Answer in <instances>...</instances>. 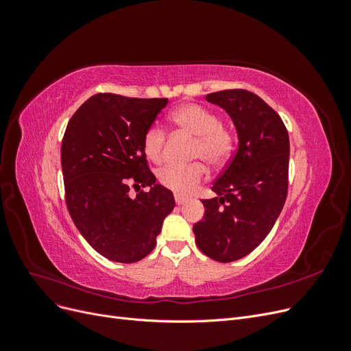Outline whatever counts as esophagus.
I'll list each match as a JSON object with an SVG mask.
<instances>
[{
	"mask_svg": "<svg viewBox=\"0 0 351 351\" xmlns=\"http://www.w3.org/2000/svg\"><path fill=\"white\" fill-rule=\"evenodd\" d=\"M187 202V199L184 196H180V195H176V204L177 205H184Z\"/></svg>",
	"mask_w": 351,
	"mask_h": 351,
	"instance_id": "1",
	"label": "esophagus"
}]
</instances>
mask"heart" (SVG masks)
Segmentation results:
<instances>
[{"instance_id": "heart-1", "label": "heart", "mask_w": 351, "mask_h": 351, "mask_svg": "<svg viewBox=\"0 0 351 351\" xmlns=\"http://www.w3.org/2000/svg\"><path fill=\"white\" fill-rule=\"evenodd\" d=\"M169 119L180 130L196 137L192 159L205 161L209 167H219L231 155L234 137L219 117L204 105L184 104L174 110ZM165 133L162 129L152 125L143 136V152L154 162H159L164 154ZM205 177V167L195 162L187 167H165L158 174V180L164 187L177 195H189L197 187Z\"/></svg>"}]
</instances>
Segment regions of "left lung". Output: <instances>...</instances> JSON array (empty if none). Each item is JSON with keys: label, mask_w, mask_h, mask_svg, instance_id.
I'll return each instance as SVG.
<instances>
[{"label": "left lung", "mask_w": 351, "mask_h": 351, "mask_svg": "<svg viewBox=\"0 0 351 351\" xmlns=\"http://www.w3.org/2000/svg\"><path fill=\"white\" fill-rule=\"evenodd\" d=\"M236 127L239 147L215 180V197L202 200L205 215L193 226L202 253L218 262L247 256L272 230L289 189L290 141L281 117L258 95L228 89L206 95Z\"/></svg>", "instance_id": "8db88e82"}]
</instances>
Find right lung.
Masks as SVG:
<instances>
[{"label": "right lung", "instance_id": "right-lung-1", "mask_svg": "<svg viewBox=\"0 0 351 351\" xmlns=\"http://www.w3.org/2000/svg\"><path fill=\"white\" fill-rule=\"evenodd\" d=\"M167 102L97 93L73 114L62 137L61 168L71 219L84 240L112 262L147 256L176 206L171 190L156 183L142 146ZM132 184L148 190L132 198Z\"/></svg>", "mask_w": 351, "mask_h": 351}]
</instances>
